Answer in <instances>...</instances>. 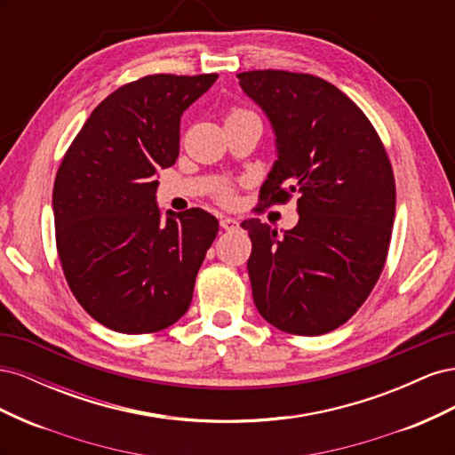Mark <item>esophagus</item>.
Instances as JSON below:
<instances>
[{
  "mask_svg": "<svg viewBox=\"0 0 455 455\" xmlns=\"http://www.w3.org/2000/svg\"><path fill=\"white\" fill-rule=\"evenodd\" d=\"M220 228L226 229V231H233V229H237V228H239V222H237L235 218H228V216H224V218H220Z\"/></svg>",
  "mask_w": 455,
  "mask_h": 455,
  "instance_id": "esophagus-1",
  "label": "esophagus"
}]
</instances>
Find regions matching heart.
<instances>
[{
  "instance_id": "1",
  "label": "heart",
  "mask_w": 455,
  "mask_h": 455,
  "mask_svg": "<svg viewBox=\"0 0 455 455\" xmlns=\"http://www.w3.org/2000/svg\"><path fill=\"white\" fill-rule=\"evenodd\" d=\"M243 112V109H231V112H229V116H237V114H241ZM228 116V117H229ZM218 199L220 201H222V203H229L231 199H233V188L231 186H222V188H220L218 189Z\"/></svg>"
}]
</instances>
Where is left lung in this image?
Instances as JSON below:
<instances>
[{"label":"left lung","mask_w":455,"mask_h":455,"mask_svg":"<svg viewBox=\"0 0 455 455\" xmlns=\"http://www.w3.org/2000/svg\"><path fill=\"white\" fill-rule=\"evenodd\" d=\"M277 136V161L259 189L261 206L298 197L299 222L277 229L249 218L254 304L275 328L321 336L359 311L387 259L395 176L379 134L347 94L298 72L237 74Z\"/></svg>","instance_id":"1"}]
</instances>
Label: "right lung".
I'll list each match as a JSON object with an SVG mask.
<instances>
[{
    "instance_id": "right-lung-1",
    "label": "right lung",
    "mask_w": 455,
    "mask_h": 455,
    "mask_svg": "<svg viewBox=\"0 0 455 455\" xmlns=\"http://www.w3.org/2000/svg\"><path fill=\"white\" fill-rule=\"evenodd\" d=\"M218 74H154L92 109L52 189L64 277L94 321L123 334L159 332L188 311L218 233L201 209L161 220L156 172L176 163L180 116Z\"/></svg>"
}]
</instances>
